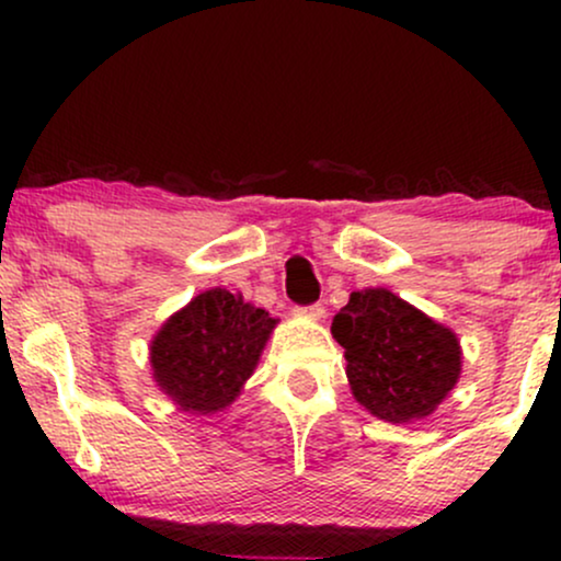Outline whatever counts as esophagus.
Returning <instances> with one entry per match:
<instances>
[{
    "instance_id": "1",
    "label": "esophagus",
    "mask_w": 561,
    "mask_h": 561,
    "mask_svg": "<svg viewBox=\"0 0 561 561\" xmlns=\"http://www.w3.org/2000/svg\"><path fill=\"white\" fill-rule=\"evenodd\" d=\"M295 311H298V317H302V319H324L327 308L321 306V302H313V306H300V308H295Z\"/></svg>"
}]
</instances>
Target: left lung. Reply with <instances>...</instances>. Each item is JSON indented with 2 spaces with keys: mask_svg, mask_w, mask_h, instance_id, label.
Returning a JSON list of instances; mask_svg holds the SVG:
<instances>
[{
  "mask_svg": "<svg viewBox=\"0 0 561 561\" xmlns=\"http://www.w3.org/2000/svg\"><path fill=\"white\" fill-rule=\"evenodd\" d=\"M332 334L345 347L353 396L385 422L424 420L459 379L456 334L390 289L353 293Z\"/></svg>",
  "mask_w": 561,
  "mask_h": 561,
  "instance_id": "1",
  "label": "left lung"
}]
</instances>
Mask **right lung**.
Listing matches in <instances>:
<instances>
[{
	"label": "right lung",
	"mask_w": 561,
	"mask_h": 561,
	"mask_svg": "<svg viewBox=\"0 0 561 561\" xmlns=\"http://www.w3.org/2000/svg\"><path fill=\"white\" fill-rule=\"evenodd\" d=\"M276 321L229 289H208L152 340L156 382L182 409L210 414L234 401L253 375Z\"/></svg>",
	"instance_id": "add662e5"
}]
</instances>
